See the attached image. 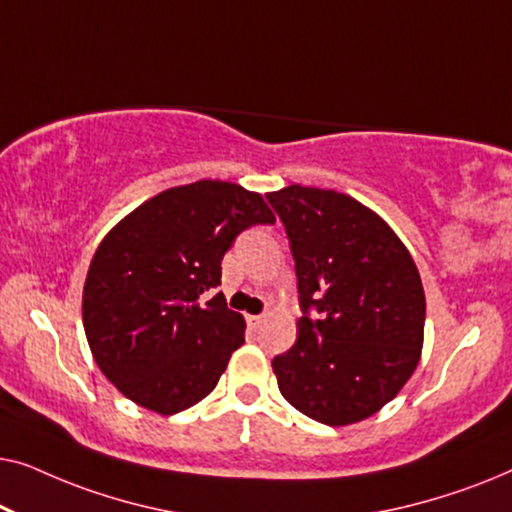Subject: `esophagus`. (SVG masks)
Returning <instances> with one entry per match:
<instances>
[{"label": "esophagus", "mask_w": 512, "mask_h": 512, "mask_svg": "<svg viewBox=\"0 0 512 512\" xmlns=\"http://www.w3.org/2000/svg\"><path fill=\"white\" fill-rule=\"evenodd\" d=\"M247 324L251 328H258V326L263 324V314H251V317H247Z\"/></svg>", "instance_id": "34e87169"}]
</instances>
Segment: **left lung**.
I'll return each mask as SVG.
<instances>
[{"label": "left lung", "mask_w": 512, "mask_h": 512, "mask_svg": "<svg viewBox=\"0 0 512 512\" xmlns=\"http://www.w3.org/2000/svg\"><path fill=\"white\" fill-rule=\"evenodd\" d=\"M289 237L298 340L272 359L282 396L328 426L375 415L415 373L426 300L417 265L380 216L338 191L265 195Z\"/></svg>", "instance_id": "left-lung-1"}]
</instances>
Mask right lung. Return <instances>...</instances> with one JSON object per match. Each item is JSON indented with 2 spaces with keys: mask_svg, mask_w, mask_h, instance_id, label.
<instances>
[{
  "mask_svg": "<svg viewBox=\"0 0 512 512\" xmlns=\"http://www.w3.org/2000/svg\"><path fill=\"white\" fill-rule=\"evenodd\" d=\"M275 216L258 193L202 179L163 191L125 216L97 247L83 286V328L97 366L130 401L174 415L216 387L244 342L228 310L223 254Z\"/></svg>",
  "mask_w": 512,
  "mask_h": 512,
  "instance_id": "right-lung-1",
  "label": "right lung"
}]
</instances>
